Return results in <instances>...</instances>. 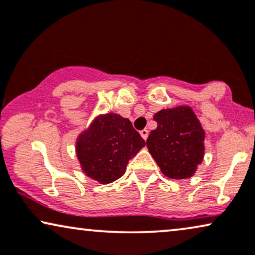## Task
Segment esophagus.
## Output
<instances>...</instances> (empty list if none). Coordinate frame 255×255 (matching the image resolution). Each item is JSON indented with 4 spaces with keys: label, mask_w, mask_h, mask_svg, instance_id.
Masks as SVG:
<instances>
[{
    "label": "esophagus",
    "mask_w": 255,
    "mask_h": 255,
    "mask_svg": "<svg viewBox=\"0 0 255 255\" xmlns=\"http://www.w3.org/2000/svg\"><path fill=\"white\" fill-rule=\"evenodd\" d=\"M140 134H141V136L143 137V140H147V137H148V130H147V129L141 130Z\"/></svg>",
    "instance_id": "esophagus-1"
}]
</instances>
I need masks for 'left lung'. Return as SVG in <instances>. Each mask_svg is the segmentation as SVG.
<instances>
[{"instance_id":"1","label":"left lung","mask_w":255,"mask_h":255,"mask_svg":"<svg viewBox=\"0 0 255 255\" xmlns=\"http://www.w3.org/2000/svg\"><path fill=\"white\" fill-rule=\"evenodd\" d=\"M157 128L147 147L161 171L172 179L189 178L204 156L205 131L189 106L167 108L154 115Z\"/></svg>"}]
</instances>
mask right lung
I'll use <instances>...</instances> for the list:
<instances>
[{
  "instance_id": "add662e5",
  "label": "right lung",
  "mask_w": 255,
  "mask_h": 255,
  "mask_svg": "<svg viewBox=\"0 0 255 255\" xmlns=\"http://www.w3.org/2000/svg\"><path fill=\"white\" fill-rule=\"evenodd\" d=\"M145 142L131 122L121 115H100L77 140V156L83 171L101 184L117 181L128 162Z\"/></svg>"
}]
</instances>
